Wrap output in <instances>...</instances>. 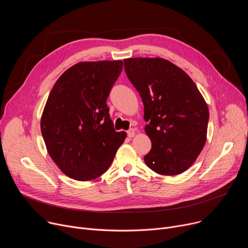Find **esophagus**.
<instances>
[{
  "instance_id": "1",
  "label": "esophagus",
  "mask_w": 248,
  "mask_h": 248,
  "mask_svg": "<svg viewBox=\"0 0 248 248\" xmlns=\"http://www.w3.org/2000/svg\"><path fill=\"white\" fill-rule=\"evenodd\" d=\"M135 135V130L133 128H130L129 130H127V136L128 137H133Z\"/></svg>"
}]
</instances>
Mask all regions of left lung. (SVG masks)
Segmentation results:
<instances>
[{"label": "left lung", "mask_w": 248, "mask_h": 248, "mask_svg": "<svg viewBox=\"0 0 248 248\" xmlns=\"http://www.w3.org/2000/svg\"><path fill=\"white\" fill-rule=\"evenodd\" d=\"M125 74L144 105L145 132L152 148L146 165L155 172L186 170L206 142L209 110L192 79L161 58L124 60Z\"/></svg>", "instance_id": "1"}]
</instances>
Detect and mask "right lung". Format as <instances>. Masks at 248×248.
<instances>
[{
  "mask_svg": "<svg viewBox=\"0 0 248 248\" xmlns=\"http://www.w3.org/2000/svg\"><path fill=\"white\" fill-rule=\"evenodd\" d=\"M122 61L78 62L56 81L41 118L49 155L69 178L86 182L111 166L125 132H117L106 104Z\"/></svg>",
  "mask_w": 248,
  "mask_h": 248,
  "instance_id": "add662e5",
  "label": "right lung"
}]
</instances>
